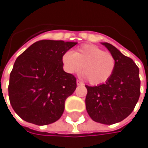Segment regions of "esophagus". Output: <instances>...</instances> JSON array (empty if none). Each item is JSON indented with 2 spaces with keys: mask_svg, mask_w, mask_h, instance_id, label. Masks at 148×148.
Wrapping results in <instances>:
<instances>
[{
  "mask_svg": "<svg viewBox=\"0 0 148 148\" xmlns=\"http://www.w3.org/2000/svg\"><path fill=\"white\" fill-rule=\"evenodd\" d=\"M76 84H77V85H83V82H82V81H80V80H76Z\"/></svg>",
  "mask_w": 148,
  "mask_h": 148,
  "instance_id": "34e87169",
  "label": "esophagus"
}]
</instances>
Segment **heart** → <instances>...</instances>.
Masks as SVG:
<instances>
[{"instance_id":"obj_1","label":"heart","mask_w":148,"mask_h":148,"mask_svg":"<svg viewBox=\"0 0 148 148\" xmlns=\"http://www.w3.org/2000/svg\"><path fill=\"white\" fill-rule=\"evenodd\" d=\"M63 68L68 74L79 72L83 67L84 77L92 84H101L110 78L116 66L114 56L97 46L86 43L75 52L68 51L62 56Z\"/></svg>"}]
</instances>
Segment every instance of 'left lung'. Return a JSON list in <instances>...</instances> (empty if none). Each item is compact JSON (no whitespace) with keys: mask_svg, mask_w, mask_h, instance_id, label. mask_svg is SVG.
Here are the masks:
<instances>
[{"mask_svg":"<svg viewBox=\"0 0 148 148\" xmlns=\"http://www.w3.org/2000/svg\"><path fill=\"white\" fill-rule=\"evenodd\" d=\"M114 56L116 66L110 78L97 86L85 85L86 110L93 121L106 125L119 123L134 110L140 96L139 69L113 45L101 42Z\"/></svg>","mask_w":148,"mask_h":148,"instance_id":"obj_1","label":"left lung"}]
</instances>
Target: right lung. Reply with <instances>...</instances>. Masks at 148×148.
Returning a JSON list of instances; mask_svg holds the SVG:
<instances>
[{
  "label": "right lung",
  "mask_w": 148,
  "mask_h": 148,
  "mask_svg": "<svg viewBox=\"0 0 148 148\" xmlns=\"http://www.w3.org/2000/svg\"><path fill=\"white\" fill-rule=\"evenodd\" d=\"M76 44L40 40L17 58L10 73L9 97L24 121L43 126L60 119L65 100L76 88V77L63 69L62 56Z\"/></svg>",
  "instance_id": "right-lung-1"
}]
</instances>
